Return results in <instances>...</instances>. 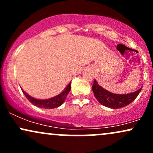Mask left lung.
<instances>
[{"label":"left lung","instance_id":"1","mask_svg":"<svg viewBox=\"0 0 153 153\" xmlns=\"http://www.w3.org/2000/svg\"><path fill=\"white\" fill-rule=\"evenodd\" d=\"M142 88L143 87L131 94H115L103 88L101 85H99L97 81L94 80L92 90L94 91L96 99L103 106L111 108H120L132 102L137 97L142 90Z\"/></svg>","mask_w":153,"mask_h":153}]
</instances>
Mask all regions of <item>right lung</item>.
Listing matches in <instances>:
<instances>
[{
	"label": "right lung",
	"mask_w": 153,
	"mask_h": 153,
	"mask_svg": "<svg viewBox=\"0 0 153 153\" xmlns=\"http://www.w3.org/2000/svg\"><path fill=\"white\" fill-rule=\"evenodd\" d=\"M71 88V82L67 85L65 90L62 91L61 94H59L57 96H54V97L50 98L48 99H36L35 98L31 97L29 96L27 93H26L22 88V92L25 95L26 99L29 100L30 102L34 106L39 107V108H54L59 107V106L65 102L67 96L69 94Z\"/></svg>",
	"instance_id": "right-lung-1"
}]
</instances>
